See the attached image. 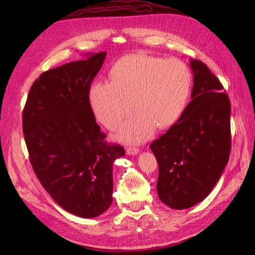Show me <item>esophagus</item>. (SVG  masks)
<instances>
[{"label": "esophagus", "instance_id": "34e87169", "mask_svg": "<svg viewBox=\"0 0 255 255\" xmlns=\"http://www.w3.org/2000/svg\"><path fill=\"white\" fill-rule=\"evenodd\" d=\"M138 152H139V149L135 148V146H133V148H128L127 149V153L128 154V155H136V154H138Z\"/></svg>", "mask_w": 255, "mask_h": 255}]
</instances>
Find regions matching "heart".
<instances>
[{
  "label": "heart",
  "mask_w": 255,
  "mask_h": 255,
  "mask_svg": "<svg viewBox=\"0 0 255 255\" xmlns=\"http://www.w3.org/2000/svg\"><path fill=\"white\" fill-rule=\"evenodd\" d=\"M111 80L91 84L89 103L97 119L107 128L121 126L118 138L126 142L144 141L159 128L171 127L181 117L191 87L189 67L180 59L146 54H129L116 61Z\"/></svg>",
  "instance_id": "obj_1"
}]
</instances>
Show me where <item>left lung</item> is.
<instances>
[{
  "label": "left lung",
  "instance_id": "obj_1",
  "mask_svg": "<svg viewBox=\"0 0 255 255\" xmlns=\"http://www.w3.org/2000/svg\"><path fill=\"white\" fill-rule=\"evenodd\" d=\"M191 101L174 125L150 148L158 163L160 201L186 210L210 195L229 161L231 104L215 74L190 59Z\"/></svg>",
  "mask_w": 255,
  "mask_h": 255
}]
</instances>
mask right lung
<instances>
[{
	"label": "right lung",
	"mask_w": 255,
	"mask_h": 255,
	"mask_svg": "<svg viewBox=\"0 0 255 255\" xmlns=\"http://www.w3.org/2000/svg\"><path fill=\"white\" fill-rule=\"evenodd\" d=\"M106 52L43 72L29 90L23 111V133L30 164L60 207L94 218L113 202V165L125 156L107 143L89 103L90 84Z\"/></svg>",
	"instance_id": "1"
}]
</instances>
